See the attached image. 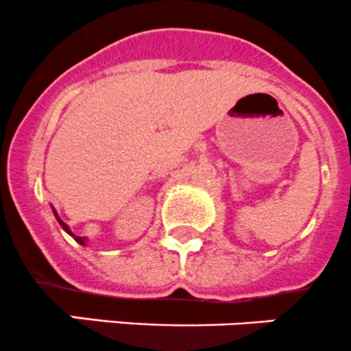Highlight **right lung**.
<instances>
[{
  "mask_svg": "<svg viewBox=\"0 0 351 351\" xmlns=\"http://www.w3.org/2000/svg\"><path fill=\"white\" fill-rule=\"evenodd\" d=\"M54 215H56V219H58V222H59V224H61V228L64 229V231L67 232V234H69V236H73V238H74V241H76V243H80V244H84V241H86V238H81V236H74L73 232H71V229L67 228V224H66V222H62V221H61V217H59V215H58V212H56V210H54Z\"/></svg>",
  "mask_w": 351,
  "mask_h": 351,
  "instance_id": "1",
  "label": "right lung"
}]
</instances>
